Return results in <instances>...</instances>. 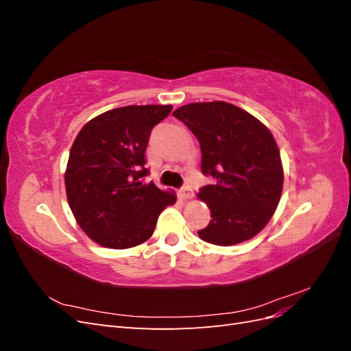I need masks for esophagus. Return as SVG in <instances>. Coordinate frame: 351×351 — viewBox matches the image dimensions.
I'll return each mask as SVG.
<instances>
[{
    "mask_svg": "<svg viewBox=\"0 0 351 351\" xmlns=\"http://www.w3.org/2000/svg\"><path fill=\"white\" fill-rule=\"evenodd\" d=\"M180 196H182L184 200L192 199V197H193V190H192V187L186 184L184 187L180 189Z\"/></svg>",
    "mask_w": 351,
    "mask_h": 351,
    "instance_id": "esophagus-1",
    "label": "esophagus"
}]
</instances>
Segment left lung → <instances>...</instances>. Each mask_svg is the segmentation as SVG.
Wrapping results in <instances>:
<instances>
[{
	"mask_svg": "<svg viewBox=\"0 0 351 351\" xmlns=\"http://www.w3.org/2000/svg\"><path fill=\"white\" fill-rule=\"evenodd\" d=\"M173 115L197 137L202 173L214 178L197 193L212 218L199 237L232 246L256 236L277 209L284 183L280 149L268 127L224 101L187 104Z\"/></svg>",
	"mask_w": 351,
	"mask_h": 351,
	"instance_id": "1",
	"label": "left lung"
}]
</instances>
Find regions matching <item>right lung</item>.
<instances>
[{
  "label": "right lung",
  "instance_id": "add662e5",
  "mask_svg": "<svg viewBox=\"0 0 351 351\" xmlns=\"http://www.w3.org/2000/svg\"><path fill=\"white\" fill-rule=\"evenodd\" d=\"M171 105H129L82 127L66 168V193L80 228L110 249L139 246L154 234L158 217L176 193L145 183V151Z\"/></svg>",
  "mask_w": 351,
  "mask_h": 351
}]
</instances>
